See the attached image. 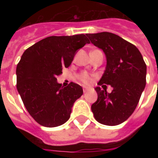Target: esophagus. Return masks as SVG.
<instances>
[{
    "label": "esophagus",
    "instance_id": "1",
    "mask_svg": "<svg viewBox=\"0 0 158 158\" xmlns=\"http://www.w3.org/2000/svg\"><path fill=\"white\" fill-rule=\"evenodd\" d=\"M90 89V88H88V87H83V90H84V93H86Z\"/></svg>",
    "mask_w": 158,
    "mask_h": 158
}]
</instances>
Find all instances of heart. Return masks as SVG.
Instances as JSON below:
<instances>
[{"instance_id": "b5f03b06", "label": "heart", "mask_w": 158, "mask_h": 158, "mask_svg": "<svg viewBox=\"0 0 158 158\" xmlns=\"http://www.w3.org/2000/svg\"><path fill=\"white\" fill-rule=\"evenodd\" d=\"M78 79H79V80L81 83H83L84 84H87V85L91 84L92 81H93L92 77L88 73H86V72H82V73H80L78 75Z\"/></svg>"}]
</instances>
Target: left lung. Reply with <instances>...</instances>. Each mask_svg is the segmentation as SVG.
<instances>
[{"mask_svg": "<svg viewBox=\"0 0 158 158\" xmlns=\"http://www.w3.org/2000/svg\"><path fill=\"white\" fill-rule=\"evenodd\" d=\"M86 35L106 56V70L98 83L103 89H95L98 100L92 111L102 125H120L132 115L139 102L146 85V64L139 49L120 36L108 32ZM105 84L113 88L110 94Z\"/></svg>", "mask_w": 158, "mask_h": 158, "instance_id": "left-lung-1", "label": "left lung"}]
</instances>
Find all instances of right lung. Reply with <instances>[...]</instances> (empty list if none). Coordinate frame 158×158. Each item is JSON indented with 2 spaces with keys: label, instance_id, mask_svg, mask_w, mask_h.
<instances>
[{
  "label": "right lung",
  "instance_id": "right-lung-1",
  "mask_svg": "<svg viewBox=\"0 0 158 158\" xmlns=\"http://www.w3.org/2000/svg\"><path fill=\"white\" fill-rule=\"evenodd\" d=\"M89 41L84 34L51 36L26 49L16 68L17 90L35 121L45 127L63 125L70 117L74 102L83 94L80 85L66 87L56 81L74 55Z\"/></svg>",
  "mask_w": 158,
  "mask_h": 158
}]
</instances>
